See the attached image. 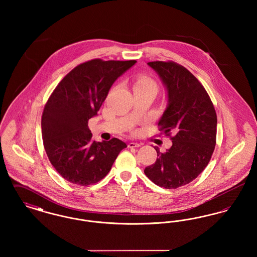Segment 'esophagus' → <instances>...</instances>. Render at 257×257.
Instances as JSON below:
<instances>
[{"label": "esophagus", "instance_id": "obj_1", "mask_svg": "<svg viewBox=\"0 0 257 257\" xmlns=\"http://www.w3.org/2000/svg\"><path fill=\"white\" fill-rule=\"evenodd\" d=\"M142 146L141 144H138V143H129V145H128V147H130V148H136V147H140Z\"/></svg>", "mask_w": 257, "mask_h": 257}]
</instances>
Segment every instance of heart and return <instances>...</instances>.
I'll use <instances>...</instances> for the list:
<instances>
[{"label": "heart", "mask_w": 257, "mask_h": 257, "mask_svg": "<svg viewBox=\"0 0 257 257\" xmlns=\"http://www.w3.org/2000/svg\"><path fill=\"white\" fill-rule=\"evenodd\" d=\"M146 86L156 87V84L147 76H140L135 83L134 87H146Z\"/></svg>", "instance_id": "heart-1"}]
</instances>
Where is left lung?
I'll use <instances>...</instances> for the list:
<instances>
[{
    "label": "left lung",
    "instance_id": "obj_1",
    "mask_svg": "<svg viewBox=\"0 0 257 257\" xmlns=\"http://www.w3.org/2000/svg\"><path fill=\"white\" fill-rule=\"evenodd\" d=\"M163 83L168 104L159 123L165 134L175 133L166 153L158 147L156 162L146 168L147 177L160 187L176 189L203 171L216 146L217 114L205 88L182 65L147 62Z\"/></svg>",
    "mask_w": 257,
    "mask_h": 257
}]
</instances>
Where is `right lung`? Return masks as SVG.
<instances>
[{"label":"right lung","instance_id":"right-lung-1","mask_svg":"<svg viewBox=\"0 0 257 257\" xmlns=\"http://www.w3.org/2000/svg\"><path fill=\"white\" fill-rule=\"evenodd\" d=\"M137 61H86L67 74L46 103L41 129L51 164L71 183L87 186L103 179L123 148L122 141L95 142L88 120L97 116L112 84Z\"/></svg>","mask_w":257,"mask_h":257}]
</instances>
